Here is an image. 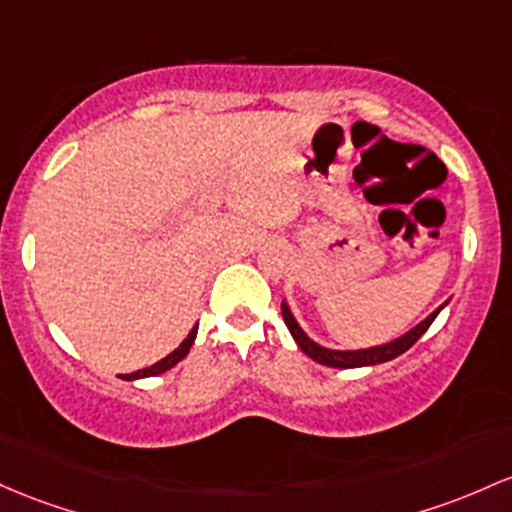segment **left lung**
<instances>
[{
  "mask_svg": "<svg viewBox=\"0 0 512 512\" xmlns=\"http://www.w3.org/2000/svg\"><path fill=\"white\" fill-rule=\"evenodd\" d=\"M445 306H447V301L442 303L440 308H435L428 318L420 320V323L415 325V328L408 330L406 335H401V338L386 342V345L367 347V350H330V347H323V345H318V342H313L306 333H303L301 325L296 323L294 313H291V308L286 306V301H282V318H284L286 328H289L291 338L296 340V345H299L301 350L313 359V362L325 364V367H335V369H355V367H372V364L389 362V359H396L406 350H411L415 342L423 338L425 330L430 328L432 320L437 318V313H440Z\"/></svg>",
  "mask_w": 512,
  "mask_h": 512,
  "instance_id": "8db88e82",
  "label": "left lung"
}]
</instances>
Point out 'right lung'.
I'll return each instance as SVG.
<instances>
[{"mask_svg": "<svg viewBox=\"0 0 512 512\" xmlns=\"http://www.w3.org/2000/svg\"><path fill=\"white\" fill-rule=\"evenodd\" d=\"M196 330H199V325H194V328L189 330V335H187V338H184L182 345H179L177 350H174V352H170V355H167L165 359H160V362H155L153 367L138 369V372H133V374H123V379H126V381H133V379H145V376H157V374H165L167 369H172L174 364H177V362H182V359L189 355V350H192V345H194V338H196Z\"/></svg>", "mask_w": 512, "mask_h": 512, "instance_id": "right-lung-1", "label": "right lung"}]
</instances>
